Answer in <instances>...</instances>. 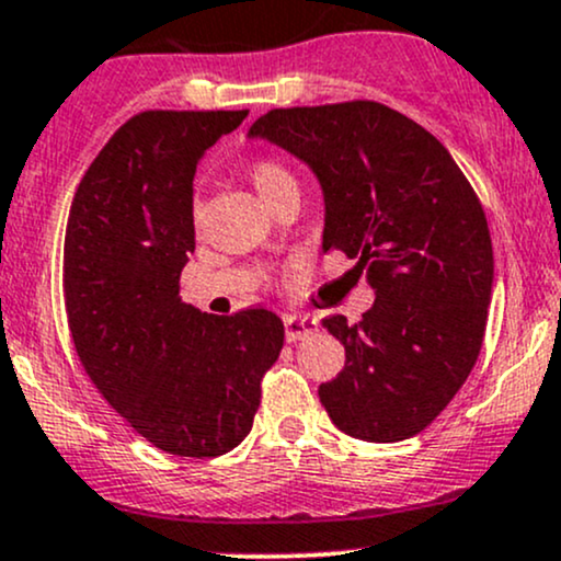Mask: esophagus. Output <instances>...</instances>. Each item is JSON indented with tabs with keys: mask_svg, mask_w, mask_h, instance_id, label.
I'll list each match as a JSON object with an SVG mask.
<instances>
[{
	"mask_svg": "<svg viewBox=\"0 0 561 561\" xmlns=\"http://www.w3.org/2000/svg\"><path fill=\"white\" fill-rule=\"evenodd\" d=\"M317 330V322L309 317H298V313H290V317H285V337L287 343H298L300 337L311 335V332Z\"/></svg>",
	"mask_w": 561,
	"mask_h": 561,
	"instance_id": "esophagus-1",
	"label": "esophagus"
}]
</instances>
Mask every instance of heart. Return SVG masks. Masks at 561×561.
Wrapping results in <instances>:
<instances>
[{"label":"heart","mask_w":561,"mask_h":561,"mask_svg":"<svg viewBox=\"0 0 561 561\" xmlns=\"http://www.w3.org/2000/svg\"><path fill=\"white\" fill-rule=\"evenodd\" d=\"M250 178L257 194L266 199V205H271L279 194H285L287 188H298V181H295L293 172L282 162H276V159H257L250 168ZM196 218H199V205H196Z\"/></svg>","instance_id":"obj_1"}]
</instances>
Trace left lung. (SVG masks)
I'll return each instance as SVG.
<instances>
[{"label":"left lung","instance_id":"8db88e82","mask_svg":"<svg viewBox=\"0 0 561 561\" xmlns=\"http://www.w3.org/2000/svg\"><path fill=\"white\" fill-rule=\"evenodd\" d=\"M250 138L282 146L324 194L322 250H341L375 290L356 324L324 319L346 367L319 386L343 434H421L466 383L482 351L492 242L477 191L450 151L410 116L375 101L271 108Z\"/></svg>","mask_w":561,"mask_h":561}]
</instances>
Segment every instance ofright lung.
Masks as SVG:
<instances>
[{"label":"right lung","instance_id":"right-lung-1","mask_svg":"<svg viewBox=\"0 0 561 561\" xmlns=\"http://www.w3.org/2000/svg\"><path fill=\"white\" fill-rule=\"evenodd\" d=\"M248 111H140L73 194L64 298L73 348L103 399L159 450L215 458L250 434L285 324L181 300L194 252V172Z\"/></svg>","mask_w":561,"mask_h":561}]
</instances>
